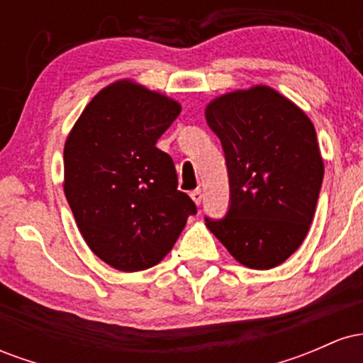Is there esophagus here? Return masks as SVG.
<instances>
[{"label":"esophagus","instance_id":"34e87169","mask_svg":"<svg viewBox=\"0 0 363 363\" xmlns=\"http://www.w3.org/2000/svg\"><path fill=\"white\" fill-rule=\"evenodd\" d=\"M191 198H193V201L196 203V205H201V201H203V191L199 189H194V191H191Z\"/></svg>","mask_w":363,"mask_h":363}]
</instances>
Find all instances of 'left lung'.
<instances>
[{"label": "left lung", "mask_w": 363, "mask_h": 363, "mask_svg": "<svg viewBox=\"0 0 363 363\" xmlns=\"http://www.w3.org/2000/svg\"><path fill=\"white\" fill-rule=\"evenodd\" d=\"M205 114L230 182L227 215L206 227L240 264L272 269L301 247L314 218L324 176L314 124L266 85L220 95Z\"/></svg>", "instance_id": "left-lung-1"}]
</instances>
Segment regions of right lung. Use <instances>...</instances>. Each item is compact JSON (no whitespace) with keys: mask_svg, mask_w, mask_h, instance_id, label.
Wrapping results in <instances>:
<instances>
[{"mask_svg":"<svg viewBox=\"0 0 363 363\" xmlns=\"http://www.w3.org/2000/svg\"><path fill=\"white\" fill-rule=\"evenodd\" d=\"M181 104L131 80L102 89L65 143V194L91 252L119 272L155 266L196 205L157 140Z\"/></svg>","mask_w":363,"mask_h":363,"instance_id":"add662e5","label":"right lung"}]
</instances>
